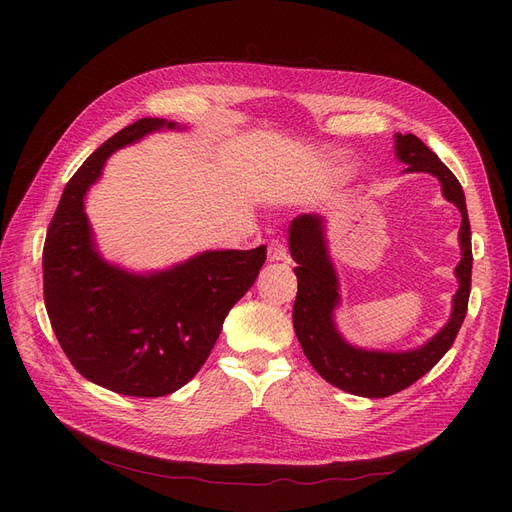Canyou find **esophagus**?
Instances as JSON below:
<instances>
[{"label": "esophagus", "instance_id": "1", "mask_svg": "<svg viewBox=\"0 0 512 512\" xmlns=\"http://www.w3.org/2000/svg\"><path fill=\"white\" fill-rule=\"evenodd\" d=\"M288 253H286V245L282 238H272L270 240V247H267V259L270 261H282L286 259Z\"/></svg>", "mask_w": 512, "mask_h": 512}]
</instances>
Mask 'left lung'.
<instances>
[{
  "instance_id": "obj_1",
  "label": "left lung",
  "mask_w": 512,
  "mask_h": 512,
  "mask_svg": "<svg viewBox=\"0 0 512 512\" xmlns=\"http://www.w3.org/2000/svg\"><path fill=\"white\" fill-rule=\"evenodd\" d=\"M396 155L407 172H429L442 182L444 197L461 209L463 259L456 265L459 290L454 294L452 317L425 346L411 353H369L346 344L334 328L332 311L338 303V282L326 253L324 224L317 215H299L288 228L290 255L297 261V301L292 307V326L313 369L332 386L367 398H384L409 388L432 369L459 334L471 292V224L463 186L442 164L440 157L415 134H396Z\"/></svg>"
}]
</instances>
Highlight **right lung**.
I'll return each instance as SVG.
<instances>
[{"instance_id":"1","label":"right lung","mask_w":512,"mask_h":512,"mask_svg":"<svg viewBox=\"0 0 512 512\" xmlns=\"http://www.w3.org/2000/svg\"><path fill=\"white\" fill-rule=\"evenodd\" d=\"M164 124L141 118L91 153L68 180L43 245V299L62 351L89 382L137 398L172 394L195 378L267 253L265 245L209 251L147 278L97 255L87 188L112 151Z\"/></svg>"}]
</instances>
